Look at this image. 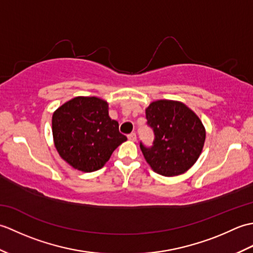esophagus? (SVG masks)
<instances>
[{"label":"esophagus","mask_w":253,"mask_h":253,"mask_svg":"<svg viewBox=\"0 0 253 253\" xmlns=\"http://www.w3.org/2000/svg\"><path fill=\"white\" fill-rule=\"evenodd\" d=\"M128 139H129L130 141H136L137 140V135L135 132H131L130 135H128Z\"/></svg>","instance_id":"obj_1"}]
</instances>
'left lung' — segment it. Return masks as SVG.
Returning <instances> with one entry per match:
<instances>
[{
    "label": "left lung",
    "instance_id": "obj_1",
    "mask_svg": "<svg viewBox=\"0 0 253 253\" xmlns=\"http://www.w3.org/2000/svg\"><path fill=\"white\" fill-rule=\"evenodd\" d=\"M153 146L140 149L151 169L162 176L184 174L197 162L206 140V128L189 107L178 101L158 100L146 109Z\"/></svg>",
    "mask_w": 253,
    "mask_h": 253
}]
</instances>
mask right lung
Here are the masks:
<instances>
[{"label": "right lung", "instance_id": "obj_1", "mask_svg": "<svg viewBox=\"0 0 253 253\" xmlns=\"http://www.w3.org/2000/svg\"><path fill=\"white\" fill-rule=\"evenodd\" d=\"M52 132L60 157L84 173L103 168L127 140L109 116L107 102L96 96H76L58 107L52 116Z\"/></svg>", "mask_w": 253, "mask_h": 253}]
</instances>
